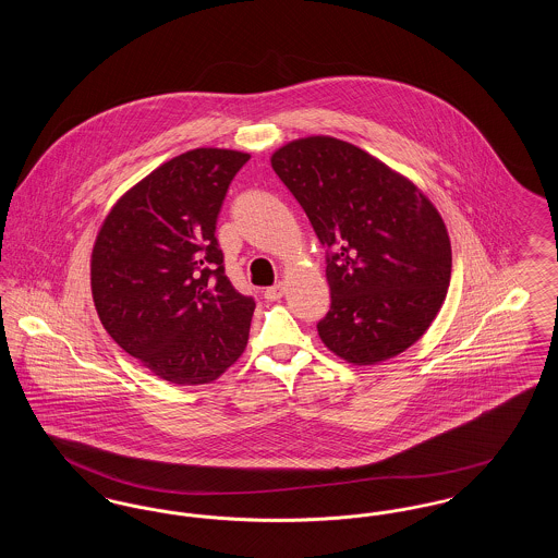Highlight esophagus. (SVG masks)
Returning <instances> with one entry per match:
<instances>
[{
	"instance_id": "1",
	"label": "esophagus",
	"mask_w": 558,
	"mask_h": 558,
	"mask_svg": "<svg viewBox=\"0 0 558 558\" xmlns=\"http://www.w3.org/2000/svg\"><path fill=\"white\" fill-rule=\"evenodd\" d=\"M282 294H284V284H280V282L264 291V296H266L267 301H278Z\"/></svg>"
}]
</instances>
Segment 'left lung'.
I'll use <instances>...</instances> for the list:
<instances>
[{"label": "left lung", "mask_w": 558, "mask_h": 558, "mask_svg": "<svg viewBox=\"0 0 558 558\" xmlns=\"http://www.w3.org/2000/svg\"><path fill=\"white\" fill-rule=\"evenodd\" d=\"M271 167L328 248L322 343L357 366L414 345L450 287V236L430 201L385 162L328 135L289 142Z\"/></svg>", "instance_id": "left-lung-1"}]
</instances>
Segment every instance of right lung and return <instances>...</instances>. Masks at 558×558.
<instances>
[{
	"instance_id": "add662e5",
	"label": "right lung",
	"mask_w": 558,
	"mask_h": 558,
	"mask_svg": "<svg viewBox=\"0 0 558 558\" xmlns=\"http://www.w3.org/2000/svg\"><path fill=\"white\" fill-rule=\"evenodd\" d=\"M251 155L196 148L162 162L108 213L92 294L112 341L175 385H205L246 347L253 296L226 276L217 215Z\"/></svg>"
}]
</instances>
